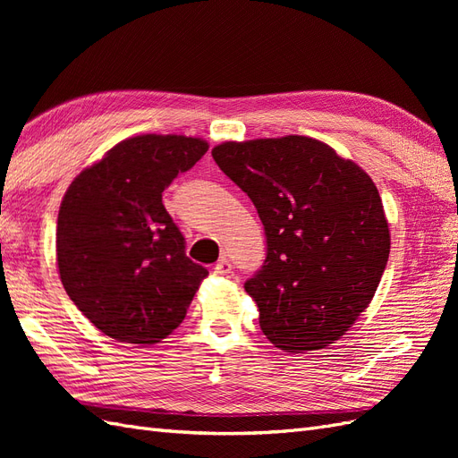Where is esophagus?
I'll use <instances>...</instances> for the list:
<instances>
[{
  "instance_id": "esophagus-1",
  "label": "esophagus",
  "mask_w": 458,
  "mask_h": 458,
  "mask_svg": "<svg viewBox=\"0 0 458 458\" xmlns=\"http://www.w3.org/2000/svg\"><path fill=\"white\" fill-rule=\"evenodd\" d=\"M216 273L217 275H229L231 273V261L227 258H221L217 263H216Z\"/></svg>"
}]
</instances>
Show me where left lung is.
<instances>
[{
  "label": "left lung",
  "mask_w": 458,
  "mask_h": 458,
  "mask_svg": "<svg viewBox=\"0 0 458 458\" xmlns=\"http://www.w3.org/2000/svg\"><path fill=\"white\" fill-rule=\"evenodd\" d=\"M212 157L266 229V261L244 283L263 335L290 353L335 344L369 308L390 256L377 185L306 135L227 141Z\"/></svg>",
  "instance_id": "1"
}]
</instances>
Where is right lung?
I'll use <instances>...</instances> for the list:
<instances>
[{
	"instance_id": "obj_1",
	"label": "right lung",
	"mask_w": 458,
	"mask_h": 458,
	"mask_svg": "<svg viewBox=\"0 0 458 458\" xmlns=\"http://www.w3.org/2000/svg\"><path fill=\"white\" fill-rule=\"evenodd\" d=\"M206 150L199 137H130L66 189L57 219L61 283L103 335L157 344L185 318L208 269L187 258L162 192Z\"/></svg>"
}]
</instances>
